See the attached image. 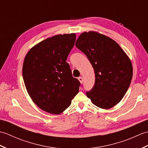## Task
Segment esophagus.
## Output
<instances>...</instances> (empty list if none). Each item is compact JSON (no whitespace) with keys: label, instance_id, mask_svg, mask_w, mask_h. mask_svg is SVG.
I'll return each instance as SVG.
<instances>
[{"label":"esophagus","instance_id":"esophagus-1","mask_svg":"<svg viewBox=\"0 0 148 148\" xmlns=\"http://www.w3.org/2000/svg\"><path fill=\"white\" fill-rule=\"evenodd\" d=\"M78 80L79 81V82L81 84H83V78L82 77H78Z\"/></svg>","mask_w":148,"mask_h":148}]
</instances>
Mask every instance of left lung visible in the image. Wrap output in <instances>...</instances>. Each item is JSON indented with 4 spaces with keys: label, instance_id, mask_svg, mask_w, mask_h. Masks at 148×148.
I'll return each instance as SVG.
<instances>
[{
    "label": "left lung",
    "instance_id": "1",
    "mask_svg": "<svg viewBox=\"0 0 148 148\" xmlns=\"http://www.w3.org/2000/svg\"><path fill=\"white\" fill-rule=\"evenodd\" d=\"M76 46L86 55L95 74V84L86 96L100 108L114 107L130 84L133 75L130 60L117 42L97 32L81 34Z\"/></svg>",
    "mask_w": 148,
    "mask_h": 148
}]
</instances>
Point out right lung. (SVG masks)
I'll return each mask as SVG.
<instances>
[{"mask_svg":"<svg viewBox=\"0 0 148 148\" xmlns=\"http://www.w3.org/2000/svg\"><path fill=\"white\" fill-rule=\"evenodd\" d=\"M76 36L60 34L44 40L24 60L22 74L27 92L39 108L50 114L64 111L79 92L81 83L72 77L66 62Z\"/></svg>","mask_w":148,"mask_h":148,"instance_id":"obj_1","label":"right lung"}]
</instances>
